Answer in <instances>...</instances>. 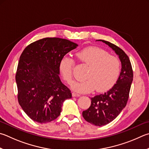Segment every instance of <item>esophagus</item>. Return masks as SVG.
<instances>
[{
	"instance_id": "esophagus-1",
	"label": "esophagus",
	"mask_w": 149,
	"mask_h": 149,
	"mask_svg": "<svg viewBox=\"0 0 149 149\" xmlns=\"http://www.w3.org/2000/svg\"><path fill=\"white\" fill-rule=\"evenodd\" d=\"M81 95L77 93H72V96L73 97H79Z\"/></svg>"
}]
</instances>
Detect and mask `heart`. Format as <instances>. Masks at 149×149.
Here are the masks:
<instances>
[{
	"instance_id": "obj_1",
	"label": "heart",
	"mask_w": 149,
	"mask_h": 149,
	"mask_svg": "<svg viewBox=\"0 0 149 149\" xmlns=\"http://www.w3.org/2000/svg\"><path fill=\"white\" fill-rule=\"evenodd\" d=\"M77 57L88 67L85 74V79L72 84L73 90L78 93H89L96 88L102 91L109 88L115 83L120 74V64L118 59L102 49L86 48L77 53ZM72 58L64 56L59 64V70L64 79L68 84L73 81Z\"/></svg>"
}]
</instances>
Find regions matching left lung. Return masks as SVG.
I'll return each instance as SVG.
<instances>
[{"label":"left lung","mask_w":149,"mask_h":149,"mask_svg":"<svg viewBox=\"0 0 149 149\" xmlns=\"http://www.w3.org/2000/svg\"><path fill=\"white\" fill-rule=\"evenodd\" d=\"M111 47L118 56L121 71L116 83L104 94L91 98V105L83 111L86 121L94 126H102L112 122L120 114L128 102L133 81V70L128 55L117 45L105 40H98Z\"/></svg>","instance_id":"obj_1"}]
</instances>
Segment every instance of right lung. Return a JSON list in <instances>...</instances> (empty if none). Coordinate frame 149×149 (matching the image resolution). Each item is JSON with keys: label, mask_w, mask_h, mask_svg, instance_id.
I'll return each instance as SVG.
<instances>
[{"label": "right lung", "mask_w": 149, "mask_h": 149, "mask_svg": "<svg viewBox=\"0 0 149 149\" xmlns=\"http://www.w3.org/2000/svg\"><path fill=\"white\" fill-rule=\"evenodd\" d=\"M77 46L66 39L45 38L32 43L23 51L15 75L17 98L32 120L42 124L56 119L63 102L72 98L70 89L59 77V64Z\"/></svg>", "instance_id": "obj_1"}]
</instances>
